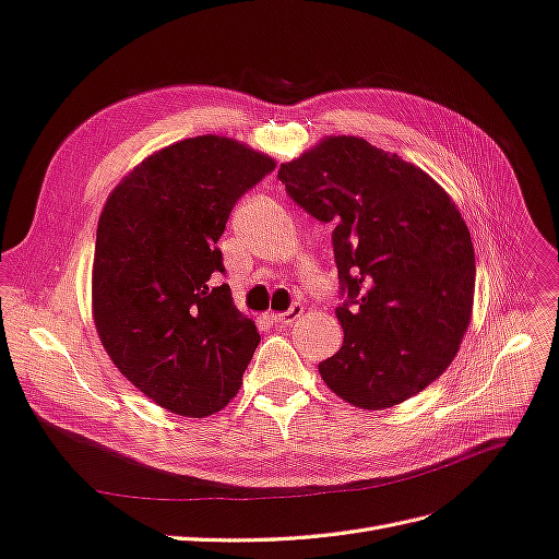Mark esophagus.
<instances>
[{
	"instance_id": "obj_1",
	"label": "esophagus",
	"mask_w": 559,
	"mask_h": 559,
	"mask_svg": "<svg viewBox=\"0 0 559 559\" xmlns=\"http://www.w3.org/2000/svg\"><path fill=\"white\" fill-rule=\"evenodd\" d=\"M301 311H305V307H301V305H293L288 311L271 313L269 318H271V321H274V323H278V325H293V323L297 321V318L301 316Z\"/></svg>"
}]
</instances>
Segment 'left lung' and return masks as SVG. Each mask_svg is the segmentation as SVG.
Here are the masks:
<instances>
[{
	"instance_id": "left-lung-1",
	"label": "left lung",
	"mask_w": 559,
	"mask_h": 559,
	"mask_svg": "<svg viewBox=\"0 0 559 559\" xmlns=\"http://www.w3.org/2000/svg\"><path fill=\"white\" fill-rule=\"evenodd\" d=\"M290 199L330 222L344 344L318 365L342 401L386 409L450 368L475 295L471 231L428 173L356 135H325L278 168Z\"/></svg>"
}]
</instances>
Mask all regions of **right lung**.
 <instances>
[{
	"mask_svg": "<svg viewBox=\"0 0 559 559\" xmlns=\"http://www.w3.org/2000/svg\"><path fill=\"white\" fill-rule=\"evenodd\" d=\"M271 156L225 135L150 154L111 189L98 219L91 307L117 370L180 417L227 407L260 344L236 309L217 248L234 203Z\"/></svg>",
	"mask_w": 559,
	"mask_h": 559,
	"instance_id": "add662e5",
	"label": "right lung"
}]
</instances>
